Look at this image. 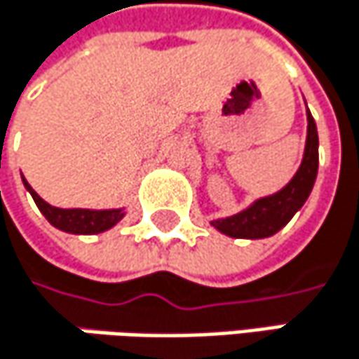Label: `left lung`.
Instances as JSON below:
<instances>
[{
  "label": "left lung",
  "instance_id": "obj_1",
  "mask_svg": "<svg viewBox=\"0 0 359 359\" xmlns=\"http://www.w3.org/2000/svg\"><path fill=\"white\" fill-rule=\"evenodd\" d=\"M318 175V130L316 122L308 109V141H306V154L304 162L297 170V175L291 179V182L280 189L278 193L264 197L255 201L245 212L224 218V220H214L212 226L218 229L220 233L237 239H264L274 233H278L291 218L293 214L306 203L314 180Z\"/></svg>",
  "mask_w": 359,
  "mask_h": 359
}]
</instances>
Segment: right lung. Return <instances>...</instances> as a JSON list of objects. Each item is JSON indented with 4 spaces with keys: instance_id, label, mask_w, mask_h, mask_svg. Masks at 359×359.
Returning <instances> with one entry per match:
<instances>
[{
    "instance_id": "add662e5",
    "label": "right lung",
    "mask_w": 359,
    "mask_h": 359,
    "mask_svg": "<svg viewBox=\"0 0 359 359\" xmlns=\"http://www.w3.org/2000/svg\"><path fill=\"white\" fill-rule=\"evenodd\" d=\"M25 184L31 191L36 208L43 212V216L55 229L66 231V233H74V235H95V233H104V231L111 229L124 216L122 210H62V208H53V205H49L47 201H43L36 195L27 180H25Z\"/></svg>"
}]
</instances>
